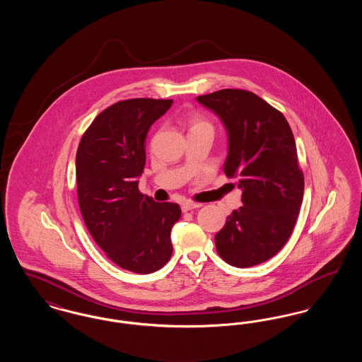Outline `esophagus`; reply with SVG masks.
<instances>
[{
    "label": "esophagus",
    "instance_id": "obj_1",
    "mask_svg": "<svg viewBox=\"0 0 362 362\" xmlns=\"http://www.w3.org/2000/svg\"><path fill=\"white\" fill-rule=\"evenodd\" d=\"M201 206H202L201 204H194V202H185V204L182 205V210H183L185 213H187V211H191V210H194V209H198V207Z\"/></svg>",
    "mask_w": 362,
    "mask_h": 362
}]
</instances>
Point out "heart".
<instances>
[{"label": "heart", "instance_id": "1", "mask_svg": "<svg viewBox=\"0 0 362 362\" xmlns=\"http://www.w3.org/2000/svg\"><path fill=\"white\" fill-rule=\"evenodd\" d=\"M199 130H210L213 132L211 122L207 121L202 115L192 114L189 118V133L191 132H199Z\"/></svg>", "mask_w": 362, "mask_h": 362}]
</instances>
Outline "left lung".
<instances>
[{
	"mask_svg": "<svg viewBox=\"0 0 362 362\" xmlns=\"http://www.w3.org/2000/svg\"><path fill=\"white\" fill-rule=\"evenodd\" d=\"M228 130L224 173L239 177V210L226 217L216 248L226 263L251 267L273 258L286 244L304 195V173L292 129L281 111L245 89L198 96Z\"/></svg>",
	"mask_w": 362,
	"mask_h": 362,
	"instance_id": "1",
	"label": "left lung"
}]
</instances>
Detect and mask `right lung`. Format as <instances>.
<instances>
[{"mask_svg": "<svg viewBox=\"0 0 362 362\" xmlns=\"http://www.w3.org/2000/svg\"><path fill=\"white\" fill-rule=\"evenodd\" d=\"M173 100L138 98L110 105L83 134L76 155L78 205L86 228L107 258L149 274L173 255L177 204L155 202L138 189L149 127Z\"/></svg>", "mask_w": 362, "mask_h": 362, "instance_id": "right-lung-1", "label": "right lung"}]
</instances>
